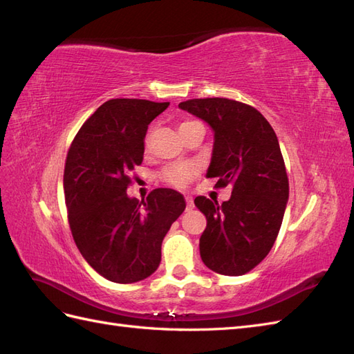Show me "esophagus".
<instances>
[{"mask_svg":"<svg viewBox=\"0 0 354 354\" xmlns=\"http://www.w3.org/2000/svg\"><path fill=\"white\" fill-rule=\"evenodd\" d=\"M186 203H187V205H186V209H187V211H190V209H194V207H195V203H194V199H192L190 196H186Z\"/></svg>","mask_w":354,"mask_h":354,"instance_id":"esophagus-1","label":"esophagus"}]
</instances>
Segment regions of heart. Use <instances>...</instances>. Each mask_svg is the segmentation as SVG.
I'll list each match as a JSON object with an SVG mask.
<instances>
[{
    "label": "heart",
    "instance_id": "1",
    "mask_svg": "<svg viewBox=\"0 0 354 354\" xmlns=\"http://www.w3.org/2000/svg\"><path fill=\"white\" fill-rule=\"evenodd\" d=\"M189 124H194V121H186L181 122L178 130L185 128ZM195 174V167L190 164H173L164 169L162 173V178L167 181L168 185H173L176 187H181L183 185H186L187 181L192 178V176Z\"/></svg>",
    "mask_w": 354,
    "mask_h": 354
}]
</instances>
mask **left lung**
<instances>
[{"label": "left lung", "mask_w": 354, "mask_h": 354, "mask_svg": "<svg viewBox=\"0 0 354 354\" xmlns=\"http://www.w3.org/2000/svg\"><path fill=\"white\" fill-rule=\"evenodd\" d=\"M180 109L201 118L214 131L207 177L232 186L229 201L196 196L207 217L199 239L208 269L241 276L261 263L279 233L289 185L279 142L266 118L245 103L223 97L181 102Z\"/></svg>", "instance_id": "8db88e82"}]
</instances>
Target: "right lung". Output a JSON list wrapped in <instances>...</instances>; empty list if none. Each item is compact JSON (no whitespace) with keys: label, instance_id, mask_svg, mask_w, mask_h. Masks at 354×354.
<instances>
[{"label":"right lung","instance_id":"right-lung-1","mask_svg":"<svg viewBox=\"0 0 354 354\" xmlns=\"http://www.w3.org/2000/svg\"><path fill=\"white\" fill-rule=\"evenodd\" d=\"M168 106L104 102L68 152L63 189L73 241L93 269L116 283L143 281L158 269L160 245L186 208L173 189H155L142 202L127 195L128 174L143 162L147 127Z\"/></svg>","mask_w":354,"mask_h":354}]
</instances>
